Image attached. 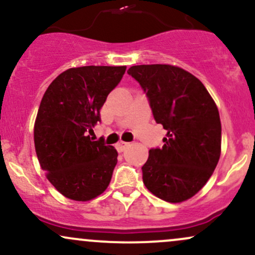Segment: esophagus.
Segmentation results:
<instances>
[{
	"label": "esophagus",
	"mask_w": 255,
	"mask_h": 255,
	"mask_svg": "<svg viewBox=\"0 0 255 255\" xmlns=\"http://www.w3.org/2000/svg\"><path fill=\"white\" fill-rule=\"evenodd\" d=\"M129 146V142H126V141H120L119 144H116V148H118L119 152H124L126 150V147Z\"/></svg>",
	"instance_id": "34e87169"
}]
</instances>
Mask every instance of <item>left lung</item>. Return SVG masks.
<instances>
[{
	"label": "left lung",
	"instance_id": "8db88e82",
	"mask_svg": "<svg viewBox=\"0 0 255 255\" xmlns=\"http://www.w3.org/2000/svg\"><path fill=\"white\" fill-rule=\"evenodd\" d=\"M127 73L139 83L154 120L166 130L163 147L151 148L141 168L146 188L168 203L187 200L209 181L221 156L217 107L203 83L182 68L141 64Z\"/></svg>",
	"mask_w": 255,
	"mask_h": 255
}]
</instances>
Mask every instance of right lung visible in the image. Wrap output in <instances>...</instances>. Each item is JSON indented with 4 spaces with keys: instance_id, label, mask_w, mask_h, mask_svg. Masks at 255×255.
Wrapping results in <instances>:
<instances>
[{
    "instance_id": "1",
    "label": "right lung",
    "mask_w": 255,
    "mask_h": 255,
    "mask_svg": "<svg viewBox=\"0 0 255 255\" xmlns=\"http://www.w3.org/2000/svg\"><path fill=\"white\" fill-rule=\"evenodd\" d=\"M126 66H86L61 73L44 93L34 147L50 183L66 198L87 201L109 186L118 151L89 134L101 122V109L118 86Z\"/></svg>"
}]
</instances>
